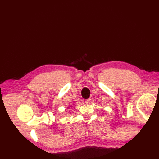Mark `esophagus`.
<instances>
[{"instance_id":"1","label":"esophagus","mask_w":159,"mask_h":159,"mask_svg":"<svg viewBox=\"0 0 159 159\" xmlns=\"http://www.w3.org/2000/svg\"><path fill=\"white\" fill-rule=\"evenodd\" d=\"M90 100H91V99H90V98L86 99V100H85V102H86V103H89V102H90Z\"/></svg>"}]
</instances>
